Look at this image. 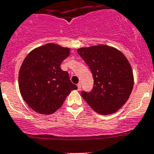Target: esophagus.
I'll list each match as a JSON object with an SVG mask.
<instances>
[{
    "label": "esophagus",
    "mask_w": 154,
    "mask_h": 154,
    "mask_svg": "<svg viewBox=\"0 0 154 154\" xmlns=\"http://www.w3.org/2000/svg\"><path fill=\"white\" fill-rule=\"evenodd\" d=\"M77 87H78V90H80V89H81V84H77Z\"/></svg>",
    "instance_id": "obj_1"
}]
</instances>
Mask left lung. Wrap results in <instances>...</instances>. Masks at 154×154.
<instances>
[{"label":"left lung","mask_w":154,"mask_h":154,"mask_svg":"<svg viewBox=\"0 0 154 154\" xmlns=\"http://www.w3.org/2000/svg\"><path fill=\"white\" fill-rule=\"evenodd\" d=\"M89 66L94 79L90 92L82 91L87 103L96 112L108 115L126 103L133 87V75L123 53L109 46L99 45L77 50Z\"/></svg>","instance_id":"1"}]
</instances>
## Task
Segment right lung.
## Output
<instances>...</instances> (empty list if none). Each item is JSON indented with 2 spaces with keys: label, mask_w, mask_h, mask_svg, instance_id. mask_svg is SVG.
I'll use <instances>...</instances> for the list:
<instances>
[{
  "label": "right lung",
  "mask_w": 154,
  "mask_h": 154,
  "mask_svg": "<svg viewBox=\"0 0 154 154\" xmlns=\"http://www.w3.org/2000/svg\"><path fill=\"white\" fill-rule=\"evenodd\" d=\"M70 49L55 44L37 48L26 56L19 71V89L25 103L35 112L51 114L60 108L66 96L77 89L60 65Z\"/></svg>",
  "instance_id": "1"
}]
</instances>
